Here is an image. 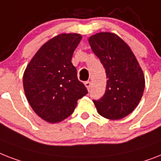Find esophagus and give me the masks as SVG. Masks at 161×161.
<instances>
[{
    "instance_id": "34e87169",
    "label": "esophagus",
    "mask_w": 161,
    "mask_h": 161,
    "mask_svg": "<svg viewBox=\"0 0 161 161\" xmlns=\"http://www.w3.org/2000/svg\"><path fill=\"white\" fill-rule=\"evenodd\" d=\"M84 84H85V86H86V87H87V89L89 91L90 88H91V85H92L91 82H89V81H87V82H85Z\"/></svg>"
}]
</instances>
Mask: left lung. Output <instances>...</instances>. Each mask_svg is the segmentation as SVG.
<instances>
[{"label": "left lung", "instance_id": "obj_1", "mask_svg": "<svg viewBox=\"0 0 161 161\" xmlns=\"http://www.w3.org/2000/svg\"><path fill=\"white\" fill-rule=\"evenodd\" d=\"M91 49L107 74L105 94L93 103L102 117L119 120L135 110L145 89V76L130 48L114 33L99 32L88 38Z\"/></svg>", "mask_w": 161, "mask_h": 161}]
</instances>
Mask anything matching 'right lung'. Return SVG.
Listing matches in <instances>:
<instances>
[{"label":"right lung","instance_id":"right-lung-1","mask_svg":"<svg viewBox=\"0 0 161 161\" xmlns=\"http://www.w3.org/2000/svg\"><path fill=\"white\" fill-rule=\"evenodd\" d=\"M81 40L80 34L56 35L40 47L25 70L26 99L34 112L47 122L57 123L69 117L78 99L87 93L71 62Z\"/></svg>","mask_w":161,"mask_h":161}]
</instances>
